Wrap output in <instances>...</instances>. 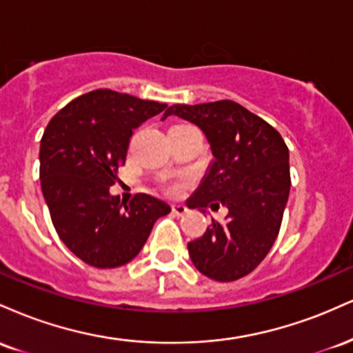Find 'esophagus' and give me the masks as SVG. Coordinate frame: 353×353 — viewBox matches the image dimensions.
Segmentation results:
<instances>
[{"mask_svg": "<svg viewBox=\"0 0 353 353\" xmlns=\"http://www.w3.org/2000/svg\"><path fill=\"white\" fill-rule=\"evenodd\" d=\"M185 212H188V208H185V205H182V204L172 205V214H176L177 217H182Z\"/></svg>", "mask_w": 353, "mask_h": 353, "instance_id": "34e87169", "label": "esophagus"}]
</instances>
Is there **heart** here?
Segmentation results:
<instances>
[{"label": "heart", "mask_w": 353, "mask_h": 353, "mask_svg": "<svg viewBox=\"0 0 353 353\" xmlns=\"http://www.w3.org/2000/svg\"><path fill=\"white\" fill-rule=\"evenodd\" d=\"M171 190H176V188H171Z\"/></svg>", "instance_id": "1"}]
</instances>
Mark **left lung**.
<instances>
[{
  "label": "left lung",
  "mask_w": 353,
  "mask_h": 353,
  "mask_svg": "<svg viewBox=\"0 0 353 353\" xmlns=\"http://www.w3.org/2000/svg\"><path fill=\"white\" fill-rule=\"evenodd\" d=\"M199 125L214 161L189 208L229 209L204 236L189 242L192 264L205 277L232 282L261 264L279 236L290 192L289 148L277 129L234 101L174 104L164 112Z\"/></svg>",
  "instance_id": "1"
}]
</instances>
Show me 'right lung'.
I'll list each match as a JSON object with an SVG mask.
<instances>
[{
  "label": "right lung",
  "instance_id": "1",
  "mask_svg": "<svg viewBox=\"0 0 353 353\" xmlns=\"http://www.w3.org/2000/svg\"><path fill=\"white\" fill-rule=\"evenodd\" d=\"M168 104L111 89L72 99L44 129L39 179L52 225L76 257L98 269L131 262L154 222L171 212L163 201L136 194L129 204L109 194L125 163L132 129Z\"/></svg>",
  "mask_w": 353,
  "mask_h": 353
}]
</instances>
